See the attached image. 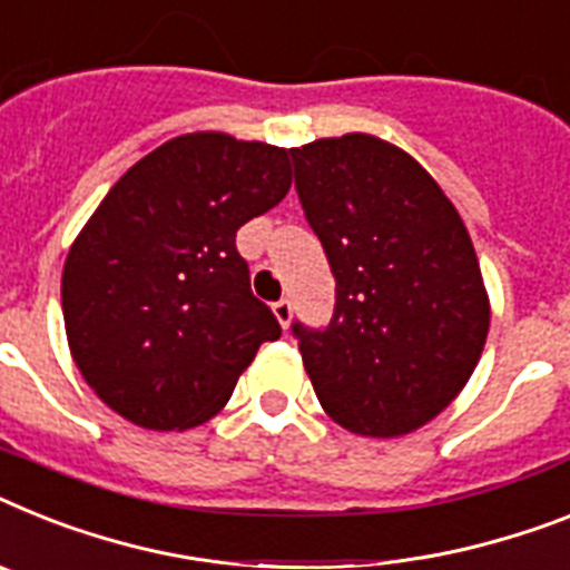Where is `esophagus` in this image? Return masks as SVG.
<instances>
[{"instance_id":"1","label":"esophagus","mask_w":570,"mask_h":570,"mask_svg":"<svg viewBox=\"0 0 570 570\" xmlns=\"http://www.w3.org/2000/svg\"><path fill=\"white\" fill-rule=\"evenodd\" d=\"M272 313H275V318L281 322V327H289V322H293V304H289V301H275V304H272Z\"/></svg>"}]
</instances>
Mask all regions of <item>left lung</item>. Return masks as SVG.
I'll use <instances>...</instances> for the list:
<instances>
[{"label": "left lung", "instance_id": "1", "mask_svg": "<svg viewBox=\"0 0 570 570\" xmlns=\"http://www.w3.org/2000/svg\"><path fill=\"white\" fill-rule=\"evenodd\" d=\"M289 153L336 277L327 327L293 324L318 403L356 434L414 432L484 351L490 298L470 232L420 161L382 138L347 132Z\"/></svg>", "mask_w": 570, "mask_h": 570}]
</instances>
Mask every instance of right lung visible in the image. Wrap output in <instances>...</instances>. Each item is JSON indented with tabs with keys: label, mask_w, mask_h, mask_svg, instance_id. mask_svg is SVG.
<instances>
[{
	"label": "right lung",
	"mask_w": 570,
	"mask_h": 570,
	"mask_svg": "<svg viewBox=\"0 0 570 570\" xmlns=\"http://www.w3.org/2000/svg\"><path fill=\"white\" fill-rule=\"evenodd\" d=\"M289 185L284 147L226 132L170 138L115 181L60 284L75 365L109 409L181 432L228 403L257 347L281 336L234 237Z\"/></svg>",
	"instance_id": "obj_1"
}]
</instances>
